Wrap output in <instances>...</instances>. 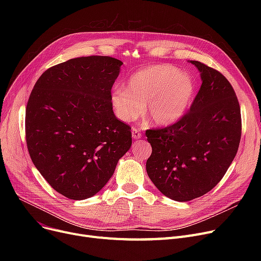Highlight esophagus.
Listing matches in <instances>:
<instances>
[{
  "label": "esophagus",
  "instance_id": "1",
  "mask_svg": "<svg viewBox=\"0 0 261 261\" xmlns=\"http://www.w3.org/2000/svg\"><path fill=\"white\" fill-rule=\"evenodd\" d=\"M131 132H132V138H133L134 140H139V139H141V138H142V133L140 132V130H139V129L132 128Z\"/></svg>",
  "mask_w": 261,
  "mask_h": 261
}]
</instances>
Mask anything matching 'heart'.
<instances>
[{
  "label": "heart",
  "instance_id": "b5f03b06",
  "mask_svg": "<svg viewBox=\"0 0 261 261\" xmlns=\"http://www.w3.org/2000/svg\"><path fill=\"white\" fill-rule=\"evenodd\" d=\"M196 92L194 79L172 65H152L134 73L126 89L116 88L111 96L116 116L130 122L146 114L156 126L167 127L180 120Z\"/></svg>",
  "mask_w": 261,
  "mask_h": 261
}]
</instances>
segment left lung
Masks as SVG:
<instances>
[{
  "label": "left lung",
  "mask_w": 261,
  "mask_h": 261,
  "mask_svg": "<svg viewBox=\"0 0 261 261\" xmlns=\"http://www.w3.org/2000/svg\"><path fill=\"white\" fill-rule=\"evenodd\" d=\"M202 86L186 113L172 126L147 130L152 153L150 180L167 198L186 202L212 190L235 159L241 138L240 107L228 80L199 61Z\"/></svg>",
  "instance_id": "1"
}]
</instances>
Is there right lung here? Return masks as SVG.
I'll list each match as a JSON object with an SVG mask.
<instances>
[{
  "label": "right lung",
  "mask_w": 261,
  "mask_h": 261,
  "mask_svg": "<svg viewBox=\"0 0 261 261\" xmlns=\"http://www.w3.org/2000/svg\"><path fill=\"white\" fill-rule=\"evenodd\" d=\"M122 62L79 57L49 67L26 107L27 149L46 182L72 200L93 197L111 179L132 144L116 118L111 89Z\"/></svg>",
  "instance_id": "add662e5"
}]
</instances>
